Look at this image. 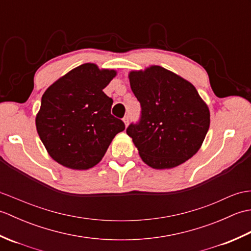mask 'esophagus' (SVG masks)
Returning <instances> with one entry per match:
<instances>
[{
    "mask_svg": "<svg viewBox=\"0 0 251 251\" xmlns=\"http://www.w3.org/2000/svg\"><path fill=\"white\" fill-rule=\"evenodd\" d=\"M123 122H124V124H125V126L127 127V125H128V122H129V119H128V116H125L124 119H123Z\"/></svg>",
    "mask_w": 251,
    "mask_h": 251,
    "instance_id": "1",
    "label": "esophagus"
}]
</instances>
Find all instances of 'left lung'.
<instances>
[{
    "instance_id": "obj_1",
    "label": "left lung",
    "mask_w": 251,
    "mask_h": 251,
    "mask_svg": "<svg viewBox=\"0 0 251 251\" xmlns=\"http://www.w3.org/2000/svg\"><path fill=\"white\" fill-rule=\"evenodd\" d=\"M141 119L126 129L141 159L170 169L196 154L210 125L209 108L189 81L161 66L128 74Z\"/></svg>"
}]
</instances>
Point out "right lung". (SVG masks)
Segmentation results:
<instances>
[{
  "instance_id": "right-lung-1",
  "label": "right lung",
  "mask_w": 251,
  "mask_h": 251,
  "mask_svg": "<svg viewBox=\"0 0 251 251\" xmlns=\"http://www.w3.org/2000/svg\"><path fill=\"white\" fill-rule=\"evenodd\" d=\"M116 71L84 63L45 90L35 126L47 153L67 168L96 166L119 132L125 129L111 114L113 100L102 90Z\"/></svg>"
}]
</instances>
